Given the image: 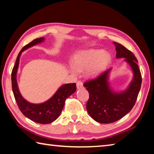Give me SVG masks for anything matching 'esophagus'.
<instances>
[{"instance_id":"34e87169","label":"esophagus","mask_w":154,"mask_h":154,"mask_svg":"<svg viewBox=\"0 0 154 154\" xmlns=\"http://www.w3.org/2000/svg\"><path fill=\"white\" fill-rule=\"evenodd\" d=\"M76 87H77V89H81V88H83V84L81 81H77L76 82Z\"/></svg>"}]
</instances>
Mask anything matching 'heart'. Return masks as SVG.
Returning <instances> with one entry per match:
<instances>
[{
    "label": "heart",
    "instance_id": "obj_1",
    "mask_svg": "<svg viewBox=\"0 0 154 154\" xmlns=\"http://www.w3.org/2000/svg\"><path fill=\"white\" fill-rule=\"evenodd\" d=\"M110 61V55L102 50H90L78 55L74 61L72 72H77L87 69V75L95 76L106 69Z\"/></svg>",
    "mask_w": 154,
    "mask_h": 154
}]
</instances>
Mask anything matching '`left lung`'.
<instances>
[{"mask_svg":"<svg viewBox=\"0 0 154 154\" xmlns=\"http://www.w3.org/2000/svg\"><path fill=\"white\" fill-rule=\"evenodd\" d=\"M113 43L116 50V57L125 58L133 69L134 78L128 89L120 93H114L109 87L107 78L110 69L84 83L89 93L87 112L93 120L99 123L116 122L127 114L136 103L142 82L138 61L134 54L119 43Z\"/></svg>","mask_w":154,"mask_h":154,"instance_id":"1","label":"left lung"}]
</instances>
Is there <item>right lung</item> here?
Returning a JSON list of instances; mask_svg holds the SVG:
<instances>
[{"instance_id": "add662e5", "label": "right lung", "mask_w": 154, "mask_h": 154, "mask_svg": "<svg viewBox=\"0 0 154 154\" xmlns=\"http://www.w3.org/2000/svg\"><path fill=\"white\" fill-rule=\"evenodd\" d=\"M43 40H44L43 37L36 38L21 48L17 57L15 64L12 70L11 82L13 95L19 109L22 112V114L35 122L45 125L53 122L59 116L63 108L66 99L75 92L76 90V86L75 83H70L61 86L52 97L48 99L47 101L40 104L30 103L21 97L18 89L17 80H16V74H17L20 55L24 50L42 42Z\"/></svg>"}]
</instances>
